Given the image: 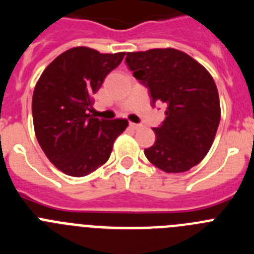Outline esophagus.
<instances>
[{"instance_id":"obj_1","label":"esophagus","mask_w":254,"mask_h":254,"mask_svg":"<svg viewBox=\"0 0 254 254\" xmlns=\"http://www.w3.org/2000/svg\"><path fill=\"white\" fill-rule=\"evenodd\" d=\"M129 127H131L132 129H138V128H141V127H142V126L141 125H138V123H129Z\"/></svg>"}]
</instances>
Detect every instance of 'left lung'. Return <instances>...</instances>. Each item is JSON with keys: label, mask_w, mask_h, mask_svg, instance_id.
<instances>
[{"label": "left lung", "mask_w": 254, "mask_h": 254, "mask_svg": "<svg viewBox=\"0 0 254 254\" xmlns=\"http://www.w3.org/2000/svg\"><path fill=\"white\" fill-rule=\"evenodd\" d=\"M126 64L149 89L151 104L167 105L165 120L155 127L156 140L145 155L167 173L197 165L214 142L220 100L214 78L193 58L174 48L129 52Z\"/></svg>", "instance_id": "8db88e82"}]
</instances>
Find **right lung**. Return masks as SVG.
I'll use <instances>...</instances> for the list:
<instances>
[{
  "label": "right lung",
  "instance_id": "obj_1",
  "mask_svg": "<svg viewBox=\"0 0 254 254\" xmlns=\"http://www.w3.org/2000/svg\"><path fill=\"white\" fill-rule=\"evenodd\" d=\"M125 52L108 55L76 47L58 56L35 85L31 111L35 136L51 163L71 177H85L111 156L126 120H99L89 112L91 96Z\"/></svg>",
  "mask_w": 254,
  "mask_h": 254
}]
</instances>
